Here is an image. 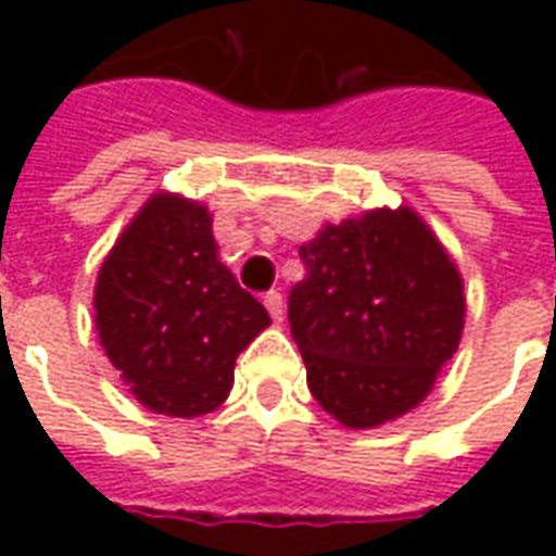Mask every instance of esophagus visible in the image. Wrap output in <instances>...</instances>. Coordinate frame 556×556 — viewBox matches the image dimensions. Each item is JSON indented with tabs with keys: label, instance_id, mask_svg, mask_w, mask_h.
I'll return each instance as SVG.
<instances>
[{
	"label": "esophagus",
	"instance_id": "obj_1",
	"mask_svg": "<svg viewBox=\"0 0 556 556\" xmlns=\"http://www.w3.org/2000/svg\"><path fill=\"white\" fill-rule=\"evenodd\" d=\"M265 306L274 321H282V313H286V309H282V294H279V291H267Z\"/></svg>",
	"mask_w": 556,
	"mask_h": 556
}]
</instances>
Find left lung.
Listing matches in <instances>:
<instances>
[{
	"label": "left lung",
	"mask_w": 556,
	"mask_h": 556,
	"mask_svg": "<svg viewBox=\"0 0 556 556\" xmlns=\"http://www.w3.org/2000/svg\"><path fill=\"white\" fill-rule=\"evenodd\" d=\"M291 337L315 402L349 429H375L429 396L465 330V282L408 205L327 223L301 247Z\"/></svg>",
	"instance_id": "8db88e82"
}]
</instances>
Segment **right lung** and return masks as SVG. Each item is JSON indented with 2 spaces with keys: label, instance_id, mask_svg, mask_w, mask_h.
<instances>
[{
  "label": "right lung",
  "instance_id": "1",
  "mask_svg": "<svg viewBox=\"0 0 556 556\" xmlns=\"http://www.w3.org/2000/svg\"><path fill=\"white\" fill-rule=\"evenodd\" d=\"M270 315L219 262L211 211L154 193L103 258L94 327L130 393L154 414L193 419L219 408L235 361Z\"/></svg>",
  "mask_w": 556,
  "mask_h": 556
}]
</instances>
